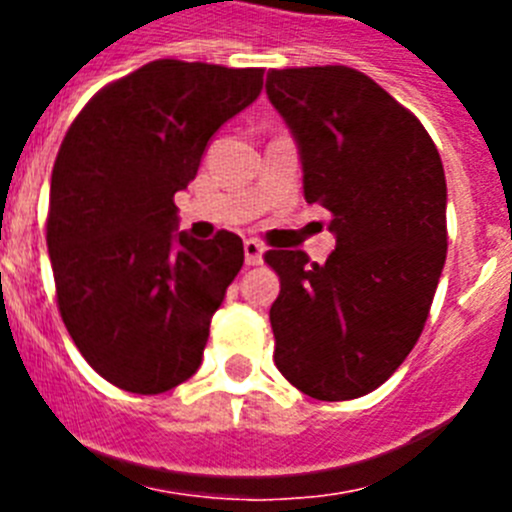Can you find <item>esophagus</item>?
<instances>
[{
	"instance_id": "esophagus-1",
	"label": "esophagus",
	"mask_w": 512,
	"mask_h": 512,
	"mask_svg": "<svg viewBox=\"0 0 512 512\" xmlns=\"http://www.w3.org/2000/svg\"><path fill=\"white\" fill-rule=\"evenodd\" d=\"M243 253H246V264L248 266H259L264 261V246L259 241H246L243 243Z\"/></svg>"
}]
</instances>
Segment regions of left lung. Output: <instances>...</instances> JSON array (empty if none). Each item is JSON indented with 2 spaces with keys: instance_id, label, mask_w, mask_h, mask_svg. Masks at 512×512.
<instances>
[{
  "instance_id": "obj_1",
  "label": "left lung",
  "mask_w": 512,
  "mask_h": 512,
  "mask_svg": "<svg viewBox=\"0 0 512 512\" xmlns=\"http://www.w3.org/2000/svg\"><path fill=\"white\" fill-rule=\"evenodd\" d=\"M269 102L302 161L310 205L330 212L336 251H266L279 274L274 361L315 400L377 390L408 359L446 264V176L418 117L348 66L274 69Z\"/></svg>"
}]
</instances>
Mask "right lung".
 Segmentation results:
<instances>
[{
  "mask_svg": "<svg viewBox=\"0 0 512 512\" xmlns=\"http://www.w3.org/2000/svg\"><path fill=\"white\" fill-rule=\"evenodd\" d=\"M261 87L264 69L161 58L99 89L63 138L45 235L58 310L81 356L120 390L158 395L200 369L243 241L179 233L174 194Z\"/></svg>",
  "mask_w": 512,
  "mask_h": 512,
  "instance_id": "right-lung-1",
  "label": "right lung"
}]
</instances>
